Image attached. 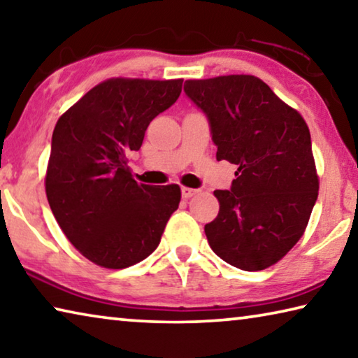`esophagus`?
<instances>
[{
  "instance_id": "obj_1",
  "label": "esophagus",
  "mask_w": 358,
  "mask_h": 358,
  "mask_svg": "<svg viewBox=\"0 0 358 358\" xmlns=\"http://www.w3.org/2000/svg\"><path fill=\"white\" fill-rule=\"evenodd\" d=\"M197 192H199V189H194V187H186V186L181 187V197L183 199H189L192 196H196Z\"/></svg>"
}]
</instances>
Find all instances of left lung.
I'll return each instance as SVG.
<instances>
[{"label":"left lung","instance_id":"1","mask_svg":"<svg viewBox=\"0 0 358 358\" xmlns=\"http://www.w3.org/2000/svg\"><path fill=\"white\" fill-rule=\"evenodd\" d=\"M185 93L207 115L216 159L238 166L230 189L215 191L210 248L240 270H264L301 238L317 201L310 129L254 76L186 80Z\"/></svg>","mask_w":358,"mask_h":358}]
</instances>
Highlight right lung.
<instances>
[{
    "mask_svg": "<svg viewBox=\"0 0 358 358\" xmlns=\"http://www.w3.org/2000/svg\"><path fill=\"white\" fill-rule=\"evenodd\" d=\"M181 78H108L57 121L45 192L52 213L82 256L126 268L153 252L178 208V185L132 178L128 155L142 147L151 120L181 93Z\"/></svg>",
    "mask_w": 358,
    "mask_h": 358,
    "instance_id": "add662e5",
    "label": "right lung"
}]
</instances>
